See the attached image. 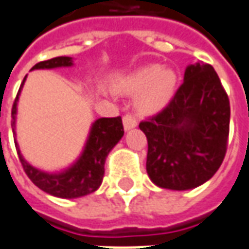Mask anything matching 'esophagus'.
Listing matches in <instances>:
<instances>
[{"instance_id":"1","label":"esophagus","mask_w":249,"mask_h":249,"mask_svg":"<svg viewBox=\"0 0 249 249\" xmlns=\"http://www.w3.org/2000/svg\"><path fill=\"white\" fill-rule=\"evenodd\" d=\"M123 124H124L125 131H131L138 125V121L132 114H125L124 118H123Z\"/></svg>"}]
</instances>
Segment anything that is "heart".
I'll use <instances>...</instances> for the list:
<instances>
[{
	"label": "heart",
	"mask_w": 249,
	"mask_h": 249,
	"mask_svg": "<svg viewBox=\"0 0 249 249\" xmlns=\"http://www.w3.org/2000/svg\"><path fill=\"white\" fill-rule=\"evenodd\" d=\"M177 75L170 68L147 65L125 79L121 89L126 94H140L138 107L144 113H155L163 109L174 95Z\"/></svg>",
	"instance_id": "1"
}]
</instances>
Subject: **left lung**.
Instances as JSON below:
<instances>
[{
	"label": "left lung",
	"instance_id": "8db88e82",
	"mask_svg": "<svg viewBox=\"0 0 249 249\" xmlns=\"http://www.w3.org/2000/svg\"><path fill=\"white\" fill-rule=\"evenodd\" d=\"M231 105L209 64L188 65L184 83L163 110L142 121L146 169L160 188L187 191L215 174L226 154Z\"/></svg>",
	"mask_w": 249,
	"mask_h": 249
}]
</instances>
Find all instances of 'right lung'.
Here are the masks:
<instances>
[{"label": "right lung", "instance_id": "right-lung-1", "mask_svg": "<svg viewBox=\"0 0 249 249\" xmlns=\"http://www.w3.org/2000/svg\"><path fill=\"white\" fill-rule=\"evenodd\" d=\"M72 65H73L72 57H55L52 60L38 62L36 65L32 67L31 71L54 69V68L72 67ZM25 79L27 76L20 86L18 96L12 107V131H13L15 138H16V114H18V96L24 86ZM123 136H124V128H123L121 117L98 118L91 125L89 138H87L80 157L71 166L60 172H45L38 167L32 166L21 155L18 140H15V144H16L18 158H20L24 172L38 188L55 197L75 199V197H82V196L92 194L101 187L103 174H105V160L113 150V147L117 144Z\"/></svg>", "mask_w": 249, "mask_h": 249}]
</instances>
